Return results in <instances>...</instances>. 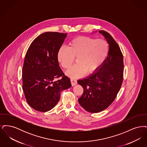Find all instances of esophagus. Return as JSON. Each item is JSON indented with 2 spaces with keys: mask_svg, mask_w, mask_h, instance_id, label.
I'll use <instances>...</instances> for the list:
<instances>
[{
  "mask_svg": "<svg viewBox=\"0 0 147 147\" xmlns=\"http://www.w3.org/2000/svg\"><path fill=\"white\" fill-rule=\"evenodd\" d=\"M70 82H71V84L72 85V86H74L77 84V80L75 79H73V78L70 79Z\"/></svg>",
  "mask_w": 147,
  "mask_h": 147,
  "instance_id": "1",
  "label": "esophagus"
}]
</instances>
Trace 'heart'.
<instances>
[{
	"label": "heart",
	"instance_id": "heart-1",
	"mask_svg": "<svg viewBox=\"0 0 147 147\" xmlns=\"http://www.w3.org/2000/svg\"><path fill=\"white\" fill-rule=\"evenodd\" d=\"M109 51V43L104 39H96L88 36L73 38L69 47L61 46L58 52V59L65 69L70 68L76 57L77 63L67 74L71 77L95 73L104 62Z\"/></svg>",
	"mask_w": 147,
	"mask_h": 147
}]
</instances>
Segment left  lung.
Wrapping results in <instances>:
<instances>
[{
  "mask_svg": "<svg viewBox=\"0 0 147 147\" xmlns=\"http://www.w3.org/2000/svg\"><path fill=\"white\" fill-rule=\"evenodd\" d=\"M109 45L108 55L98 71L78 80L84 91L79 103L88 112L98 113L107 109L116 98L123 82V57L118 44L107 32L100 30Z\"/></svg>",
  "mask_w": 147,
  "mask_h": 147,
  "instance_id": "left-lung-1",
  "label": "left lung"
}]
</instances>
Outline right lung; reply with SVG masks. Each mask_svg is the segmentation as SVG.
<instances>
[{"mask_svg":"<svg viewBox=\"0 0 147 147\" xmlns=\"http://www.w3.org/2000/svg\"><path fill=\"white\" fill-rule=\"evenodd\" d=\"M66 36L57 32L43 33L27 51L22 67V90L28 105L36 111L47 112L53 109L61 92L71 86L59 65L57 56Z\"/></svg>","mask_w":147,"mask_h":147,"instance_id":"right-lung-1","label":"right lung"}]
</instances>
